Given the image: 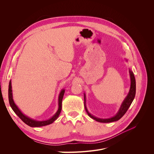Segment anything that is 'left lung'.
<instances>
[{
	"mask_svg": "<svg viewBox=\"0 0 154 154\" xmlns=\"http://www.w3.org/2000/svg\"><path fill=\"white\" fill-rule=\"evenodd\" d=\"M126 61H127L126 60ZM129 74H130V77H131V87H130V90H129V92L127 95L124 101L122 102V104H121L120 107L118 111V112L116 114L115 116L109 118V119H100L90 114L89 112L88 111L87 107H86V95L84 93V106L85 110L87 113L88 116L94 120L97 121L99 122H102V123H109V122H115V121H117L119 119L122 118L124 115L125 114L127 110L128 109L129 107L131 106V105L132 102H133L135 96V92H136V83H135V79L134 77V74L133 72L131 70V69H129Z\"/></svg>",
	"mask_w": 154,
	"mask_h": 154,
	"instance_id": "8db88e82",
	"label": "left lung"
}]
</instances>
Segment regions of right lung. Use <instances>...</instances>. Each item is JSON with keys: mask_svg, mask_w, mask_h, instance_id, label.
<instances>
[{"mask_svg": "<svg viewBox=\"0 0 154 154\" xmlns=\"http://www.w3.org/2000/svg\"><path fill=\"white\" fill-rule=\"evenodd\" d=\"M64 93H65V90L62 89L59 94V99H58L59 108H58L57 111L56 112L55 114L51 119L46 120H42V121H38V120L32 119L27 117L25 114H23V113L20 111V110L18 108V107L16 106V104L15 103L14 99H13L11 80H10V82H9V93L8 94H9V101L10 106H11L12 109L14 110V112L17 115V116L23 121L24 123L26 124L29 126L32 127H42V126L49 125V124L53 123L54 121L59 117L60 112H61V110H62V102Z\"/></svg>", "mask_w": 154, "mask_h": 154, "instance_id": "add662e5", "label": "right lung"}]
</instances>
